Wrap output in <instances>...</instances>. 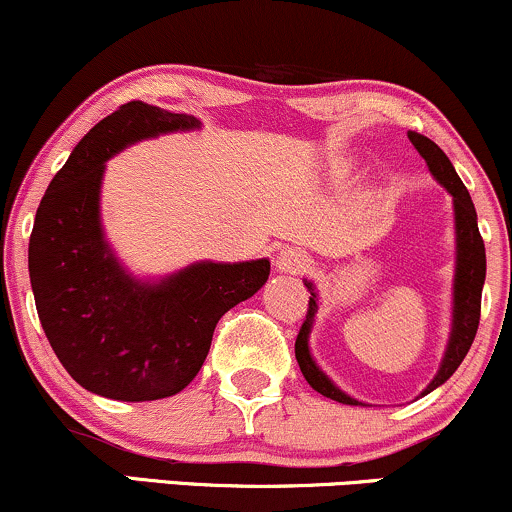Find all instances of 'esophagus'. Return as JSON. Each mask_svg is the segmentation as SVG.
<instances>
[{
  "label": "esophagus",
  "mask_w": 512,
  "mask_h": 512,
  "mask_svg": "<svg viewBox=\"0 0 512 512\" xmlns=\"http://www.w3.org/2000/svg\"><path fill=\"white\" fill-rule=\"evenodd\" d=\"M307 264H310V260H307L305 252L298 248H286L276 255V267H279V272L300 274V272H305Z\"/></svg>",
  "instance_id": "esophagus-1"
}]
</instances>
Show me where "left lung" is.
I'll use <instances>...</instances> for the list:
<instances>
[{
	"label": "left lung",
	"mask_w": 512,
	"mask_h": 512,
	"mask_svg": "<svg viewBox=\"0 0 512 512\" xmlns=\"http://www.w3.org/2000/svg\"><path fill=\"white\" fill-rule=\"evenodd\" d=\"M408 138L412 145L417 147V152L424 157L429 171H432L436 181L441 183L448 193L453 195V207H455V233H458V267H455V291H453V331L451 341H448L446 357H443L439 374H436L432 384L424 389L422 396H427L429 391H434L436 386H441L455 369L460 367V362L465 360L467 350H470L474 336H477L479 315H482V288H484V276H486V252H484V240L477 226V212H474L472 197L467 193V188L460 181V176L455 174L451 159L443 155V150L434 140H429L427 135L410 131ZM307 291H310V303H307V315L305 322L300 326L298 338H295V360H298L300 372L307 379V384L312 389L322 393V396L338 400V403L346 405H362L355 398H350L341 389H336L331 384L329 377L322 374L315 362L310 357V348H307V336H310L312 319L317 312V293L312 283H307Z\"/></svg>",
	"instance_id": "1"
}]
</instances>
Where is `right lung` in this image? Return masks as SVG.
Masks as SVG:
<instances>
[{
  "mask_svg": "<svg viewBox=\"0 0 512 512\" xmlns=\"http://www.w3.org/2000/svg\"><path fill=\"white\" fill-rule=\"evenodd\" d=\"M197 126L195 116L121 104L76 145L35 214L28 269L42 329L66 372L97 396L140 403L186 389L219 319L269 276V260L200 262L150 286L104 243V162L143 138Z\"/></svg>",
  "mask_w": 512,
  "mask_h": 512,
  "instance_id": "add662e5",
  "label": "right lung"
}]
</instances>
